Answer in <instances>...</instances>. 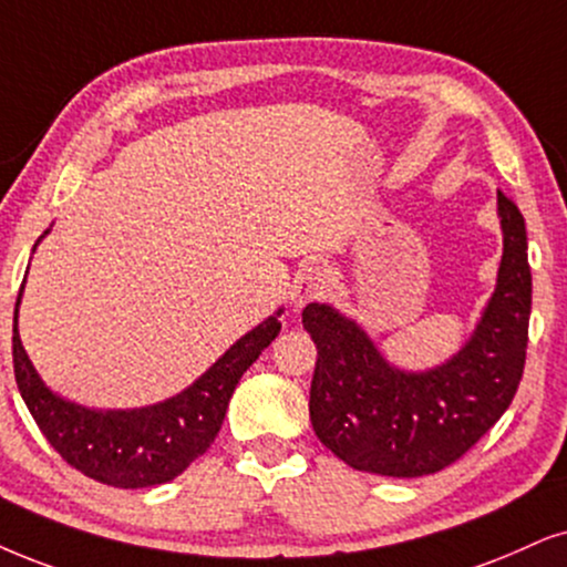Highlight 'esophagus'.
<instances>
[{
  "label": "esophagus",
  "mask_w": 567,
  "mask_h": 567,
  "mask_svg": "<svg viewBox=\"0 0 567 567\" xmlns=\"http://www.w3.org/2000/svg\"><path fill=\"white\" fill-rule=\"evenodd\" d=\"M327 269L319 264H306L303 269L296 275V285H292V303L296 308L319 300L327 290Z\"/></svg>",
  "instance_id": "1"
}]
</instances>
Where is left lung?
<instances>
[{
  "instance_id": "8db88e82",
  "label": "left lung",
  "mask_w": 567,
  "mask_h": 567,
  "mask_svg": "<svg viewBox=\"0 0 567 567\" xmlns=\"http://www.w3.org/2000/svg\"><path fill=\"white\" fill-rule=\"evenodd\" d=\"M503 261L465 346L440 367L398 369L355 319L329 303L303 308L317 346L311 426L327 450L367 474L415 478L468 453L513 403L532 317L526 221L497 190Z\"/></svg>"
}]
</instances>
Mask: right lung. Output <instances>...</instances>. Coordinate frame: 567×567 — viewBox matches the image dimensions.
Masks as SVG:
<instances>
[{"label": "right lung", "instance_id": "obj_1", "mask_svg": "<svg viewBox=\"0 0 567 567\" xmlns=\"http://www.w3.org/2000/svg\"><path fill=\"white\" fill-rule=\"evenodd\" d=\"M49 230L35 240L39 246ZM33 246V250H35ZM25 288V279H23ZM18 292L12 319V363L28 411L49 444L93 482L117 489H143L167 484L204 455L225 421L235 384L264 348L279 334V317L271 313L259 327L233 342L190 386L162 403L143 408H89L54 392L28 358L18 332Z\"/></svg>", "mask_w": 567, "mask_h": 567}]
</instances>
